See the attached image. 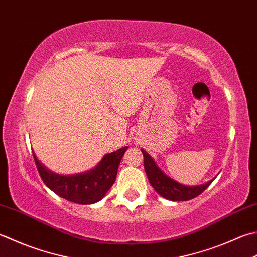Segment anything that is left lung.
I'll return each mask as SVG.
<instances>
[{"instance_id": "1", "label": "left lung", "mask_w": 257, "mask_h": 257, "mask_svg": "<svg viewBox=\"0 0 257 257\" xmlns=\"http://www.w3.org/2000/svg\"><path fill=\"white\" fill-rule=\"evenodd\" d=\"M142 152L144 155L145 170L150 185L153 186L156 192L166 199L173 200V202H176V200H183L184 202V200L193 199L202 194L216 178L215 177L210 179L209 182L198 186L183 185L170 178L168 175H166L156 164L155 159L145 149L142 148Z\"/></svg>"}]
</instances>
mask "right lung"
<instances>
[{
    "mask_svg": "<svg viewBox=\"0 0 257 257\" xmlns=\"http://www.w3.org/2000/svg\"><path fill=\"white\" fill-rule=\"evenodd\" d=\"M127 146L103 156L100 163L88 172L74 175H61L50 170L40 162L33 152L34 162L43 183L60 197L75 204L90 205L101 200L111 188L119 164Z\"/></svg>",
    "mask_w": 257,
    "mask_h": 257,
    "instance_id": "obj_1",
    "label": "right lung"
}]
</instances>
